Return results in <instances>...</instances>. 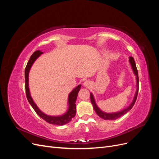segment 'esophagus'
Returning a JSON list of instances; mask_svg holds the SVG:
<instances>
[{
    "instance_id": "esophagus-1",
    "label": "esophagus",
    "mask_w": 159,
    "mask_h": 159,
    "mask_svg": "<svg viewBox=\"0 0 159 159\" xmlns=\"http://www.w3.org/2000/svg\"><path fill=\"white\" fill-rule=\"evenodd\" d=\"M91 85V81H89V80H87L84 81V85L86 86V87H89V86Z\"/></svg>"
}]
</instances>
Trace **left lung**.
<instances>
[{"label":"left lung","mask_w":159,"mask_h":159,"mask_svg":"<svg viewBox=\"0 0 159 159\" xmlns=\"http://www.w3.org/2000/svg\"><path fill=\"white\" fill-rule=\"evenodd\" d=\"M129 61L130 63H131V65L132 66V68L133 70L134 71V74H135V75L137 76V91H136V93L134 95V97L133 99V101L132 103L129 105V106L121 111H119L117 113H104L103 112L102 110H100L98 107L97 106V105H96L95 102V99L93 98V95L90 93V99H91V102L93 105V109L95 110V111L96 112V113L98 114V116H99L101 118H102L105 120H115L118 118H119L120 117H121L122 115H125V113H127L129 110H131L132 109V107H133V105L135 103L137 98V95H138V91H139V76H138V71L137 69V67H136V64H135V62H134V58L131 56V57H129Z\"/></svg>","instance_id":"8db88e82"}]
</instances>
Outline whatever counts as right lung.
<instances>
[{"label":"right lung","mask_w":159,"mask_h":159,"mask_svg":"<svg viewBox=\"0 0 159 159\" xmlns=\"http://www.w3.org/2000/svg\"><path fill=\"white\" fill-rule=\"evenodd\" d=\"M42 54V52L40 50H37L34 52L32 54V55L30 56L29 61H28V64L26 66L25 68V89H26V98L28 101V102L30 103L31 106L34 109L36 113L39 115V116L43 119L44 120L50 124L53 125H64L68 123L71 121V119L73 117H75V113H76V105L75 102L77 97H78V93L81 88V85H79L78 87H76L69 95L68 98V103H69V109L64 115H61V116L58 117H52L47 115L44 113H43L38 108L36 105L33 102V100L31 98L30 94L29 88H28V74H29V71L31 68L32 65L33 64L34 62L36 60L37 57H39L40 54Z\"/></svg>","instance_id":"obj_1"}]
</instances>
